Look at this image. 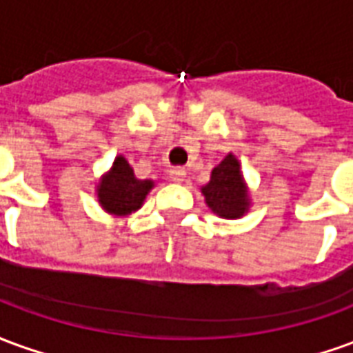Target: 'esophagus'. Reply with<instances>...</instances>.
I'll return each instance as SVG.
<instances>
[{
    "label": "esophagus",
    "mask_w": 353,
    "mask_h": 353,
    "mask_svg": "<svg viewBox=\"0 0 353 353\" xmlns=\"http://www.w3.org/2000/svg\"><path fill=\"white\" fill-rule=\"evenodd\" d=\"M183 177H185V168H181V166H174V168L170 170V179H172V181L179 183V181H183Z\"/></svg>",
    "instance_id": "1"
}]
</instances>
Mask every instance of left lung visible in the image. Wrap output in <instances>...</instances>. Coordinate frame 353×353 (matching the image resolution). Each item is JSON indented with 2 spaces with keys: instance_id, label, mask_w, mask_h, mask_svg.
Returning a JSON list of instances; mask_svg holds the SVG:
<instances>
[{
  "instance_id": "8db88e82",
  "label": "left lung",
  "mask_w": 353,
  "mask_h": 353,
  "mask_svg": "<svg viewBox=\"0 0 353 353\" xmlns=\"http://www.w3.org/2000/svg\"><path fill=\"white\" fill-rule=\"evenodd\" d=\"M208 208L223 219H238L250 210V194L240 162L232 153L223 159L214 170L210 183L202 187Z\"/></svg>"
}]
</instances>
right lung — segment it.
<instances>
[{
  "label": "right lung",
  "instance_id": "1",
  "mask_svg": "<svg viewBox=\"0 0 353 353\" xmlns=\"http://www.w3.org/2000/svg\"><path fill=\"white\" fill-rule=\"evenodd\" d=\"M153 185L151 179H138L134 176L128 161L119 154L111 170L101 176L98 183V202L108 214L124 217L141 208Z\"/></svg>",
  "mask_w": 353,
  "mask_h": 353
}]
</instances>
